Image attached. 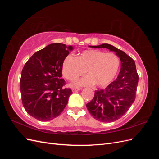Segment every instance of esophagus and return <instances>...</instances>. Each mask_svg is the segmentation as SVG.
Instances as JSON below:
<instances>
[{
  "label": "esophagus",
  "mask_w": 159,
  "mask_h": 159,
  "mask_svg": "<svg viewBox=\"0 0 159 159\" xmlns=\"http://www.w3.org/2000/svg\"><path fill=\"white\" fill-rule=\"evenodd\" d=\"M81 88H74L73 89H72V91H73V92H76L77 91H79V90H80Z\"/></svg>",
  "instance_id": "esophagus-1"
}]
</instances>
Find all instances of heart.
<instances>
[{"mask_svg": "<svg viewBox=\"0 0 159 159\" xmlns=\"http://www.w3.org/2000/svg\"><path fill=\"white\" fill-rule=\"evenodd\" d=\"M120 66L119 57L113 53L98 50H88L74 57L69 55L62 62V74L69 81H74L85 72L87 75L76 81L74 85L95 84L105 87L116 76Z\"/></svg>", "mask_w": 159, "mask_h": 159, "instance_id": "b5f03b06", "label": "heart"}]
</instances>
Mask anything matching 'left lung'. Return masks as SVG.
Returning a JSON list of instances; mask_svg holds the SVG:
<instances>
[{"instance_id":"1","label":"left lung","mask_w":159,"mask_h":159,"mask_svg":"<svg viewBox=\"0 0 159 159\" xmlns=\"http://www.w3.org/2000/svg\"><path fill=\"white\" fill-rule=\"evenodd\" d=\"M89 46L114 51L121 60V70L117 79L104 89L95 91L93 99L86 105L96 120L113 122L123 116L135 99L139 81L135 63L126 53L111 44Z\"/></svg>"}]
</instances>
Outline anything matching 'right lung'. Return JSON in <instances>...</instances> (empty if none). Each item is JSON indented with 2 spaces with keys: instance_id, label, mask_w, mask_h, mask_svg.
<instances>
[{
  "instance_id": "obj_1",
  "label": "right lung",
  "mask_w": 159,
  "mask_h": 159,
  "mask_svg": "<svg viewBox=\"0 0 159 159\" xmlns=\"http://www.w3.org/2000/svg\"><path fill=\"white\" fill-rule=\"evenodd\" d=\"M72 50L54 43L35 52L24 66L20 78L22 105L26 111L41 121H51L61 113L72 91L66 88L62 62Z\"/></svg>"
}]
</instances>
